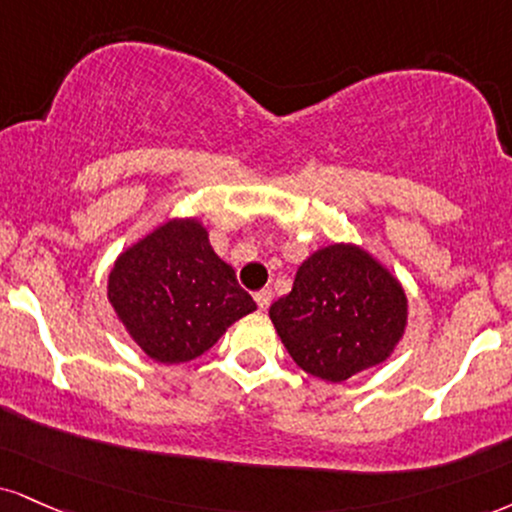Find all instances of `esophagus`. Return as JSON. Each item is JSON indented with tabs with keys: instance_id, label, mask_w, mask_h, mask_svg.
Returning a JSON list of instances; mask_svg holds the SVG:
<instances>
[{
	"instance_id": "1",
	"label": "esophagus",
	"mask_w": 512,
	"mask_h": 512,
	"mask_svg": "<svg viewBox=\"0 0 512 512\" xmlns=\"http://www.w3.org/2000/svg\"><path fill=\"white\" fill-rule=\"evenodd\" d=\"M255 303L260 310H267L269 305H272V291L269 288H262V291L255 293Z\"/></svg>"
}]
</instances>
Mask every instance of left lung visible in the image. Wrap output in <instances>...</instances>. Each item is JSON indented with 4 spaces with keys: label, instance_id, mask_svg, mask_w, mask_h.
Instances as JSON below:
<instances>
[{
    "label": "left lung",
    "instance_id": "8db88e82",
    "mask_svg": "<svg viewBox=\"0 0 512 512\" xmlns=\"http://www.w3.org/2000/svg\"><path fill=\"white\" fill-rule=\"evenodd\" d=\"M269 317L295 365L324 381H346L391 355L408 300L365 250L329 245L300 264L293 291L269 307Z\"/></svg>",
    "mask_w": 512,
    "mask_h": 512
}]
</instances>
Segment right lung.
<instances>
[{
    "instance_id": "right-lung-1",
    "label": "right lung",
    "mask_w": 512,
    "mask_h": 512,
    "mask_svg": "<svg viewBox=\"0 0 512 512\" xmlns=\"http://www.w3.org/2000/svg\"><path fill=\"white\" fill-rule=\"evenodd\" d=\"M109 303L152 360H195L236 319L257 310L197 221H169L135 243L109 274Z\"/></svg>"
}]
</instances>
